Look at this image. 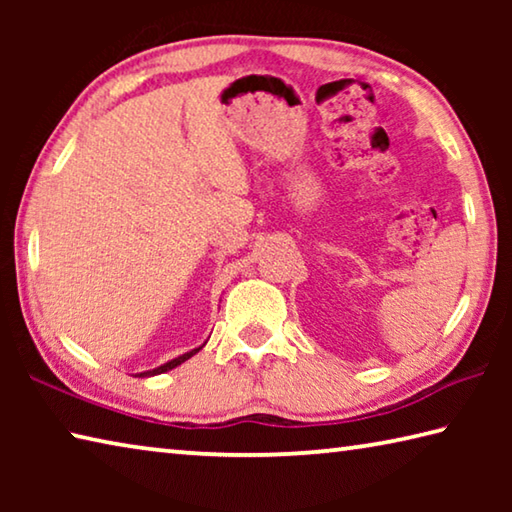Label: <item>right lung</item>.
I'll use <instances>...</instances> for the list:
<instances>
[{
  "mask_svg": "<svg viewBox=\"0 0 512 512\" xmlns=\"http://www.w3.org/2000/svg\"><path fill=\"white\" fill-rule=\"evenodd\" d=\"M198 350H201V348H196V350H192V352L183 354V357H178V359H173V361H169V363H164V366H160V368L149 370V372H142V377H146V375H160V372H167V370H171V368H176V366H180V363H185L189 357H194V354H196Z\"/></svg>",
  "mask_w": 512,
  "mask_h": 512,
  "instance_id": "obj_1",
  "label": "right lung"
}]
</instances>
